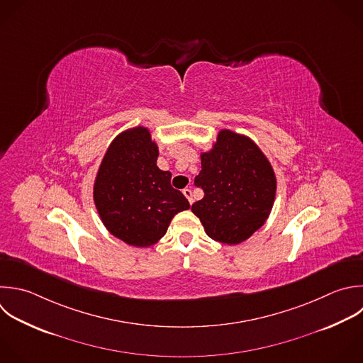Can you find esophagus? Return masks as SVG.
I'll return each instance as SVG.
<instances>
[{"label":"esophagus","mask_w":363,"mask_h":363,"mask_svg":"<svg viewBox=\"0 0 363 363\" xmlns=\"http://www.w3.org/2000/svg\"><path fill=\"white\" fill-rule=\"evenodd\" d=\"M183 194L187 197L189 203L193 204V191H191V189H184V190H183Z\"/></svg>","instance_id":"obj_1"}]
</instances>
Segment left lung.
Instances as JSON below:
<instances>
[{
  "label": "left lung",
  "mask_w": 363,
  "mask_h": 363,
  "mask_svg": "<svg viewBox=\"0 0 363 363\" xmlns=\"http://www.w3.org/2000/svg\"><path fill=\"white\" fill-rule=\"evenodd\" d=\"M194 184L204 197L191 206L207 235L223 244H240L267 221L277 191L271 163L247 136L218 132L213 149L200 155Z\"/></svg>",
  "instance_id": "1"
}]
</instances>
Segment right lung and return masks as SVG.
Masks as SVG:
<instances>
[{
	"label": "right lung",
	"mask_w": 363,
	"mask_h": 363,
	"mask_svg": "<svg viewBox=\"0 0 363 363\" xmlns=\"http://www.w3.org/2000/svg\"><path fill=\"white\" fill-rule=\"evenodd\" d=\"M157 156L147 128L128 129L111 143L95 179L94 201L104 225L129 245L156 244L172 218L190 208L172 187V173L157 167Z\"/></svg>",
	"instance_id": "right-lung-1"
}]
</instances>
